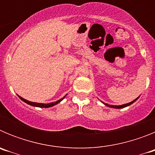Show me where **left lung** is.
Returning a JSON list of instances; mask_svg holds the SVG:
<instances>
[{"label":"left lung","mask_w":155,"mask_h":155,"mask_svg":"<svg viewBox=\"0 0 155 155\" xmlns=\"http://www.w3.org/2000/svg\"><path fill=\"white\" fill-rule=\"evenodd\" d=\"M140 98V96L138 97V98H137L136 99H134V101H132V102H129V103H127V104H124V105H109V104L107 103H105V102H102V103L104 104V105H105L106 106H108V107H110V108H113V109H123V108H125L127 107V106H129V105H132L134 102H135L137 101V100L138 99V98Z\"/></svg>","instance_id":"obj_1"}]
</instances>
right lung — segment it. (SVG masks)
<instances>
[{"label": "right lung", "instance_id": "obj_1", "mask_svg": "<svg viewBox=\"0 0 155 155\" xmlns=\"http://www.w3.org/2000/svg\"><path fill=\"white\" fill-rule=\"evenodd\" d=\"M18 96L19 97V98L21 100H22L23 102H25V103L28 104V105H31V106H35V107H39V108H50V107H52V106H53V105H57V104H58L59 102H61V101H62L63 99H64V98H65L66 96H67V94H66L65 96L63 97L62 98H61V99L57 100V102H50V103H47V104H44V103H39V102H30V101H28V100L25 99V98H23L22 97L19 96L18 94Z\"/></svg>", "mask_w": 155, "mask_h": 155}]
</instances>
